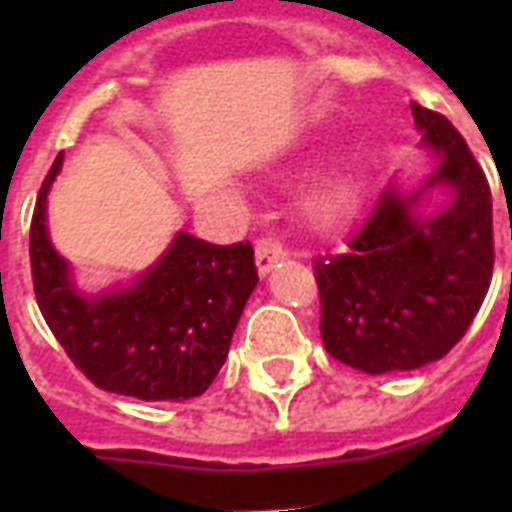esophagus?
<instances>
[{
	"label": "esophagus",
	"mask_w": 512,
	"mask_h": 512,
	"mask_svg": "<svg viewBox=\"0 0 512 512\" xmlns=\"http://www.w3.org/2000/svg\"><path fill=\"white\" fill-rule=\"evenodd\" d=\"M287 257V249L281 247L276 239H260L255 247V260H257V271L260 276H268V273L276 268Z\"/></svg>",
	"instance_id": "34e87169"
}]
</instances>
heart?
Returning <instances> with one entry per match:
<instances>
[{"mask_svg":"<svg viewBox=\"0 0 512 512\" xmlns=\"http://www.w3.org/2000/svg\"><path fill=\"white\" fill-rule=\"evenodd\" d=\"M358 201H361L358 180L348 172H340V175L327 177L324 183L316 185L305 196V217L321 231H332V228H340L345 220L353 217V212L358 209Z\"/></svg>","mask_w":512,"mask_h":512,"instance_id":"1","label":"heart"}]
</instances>
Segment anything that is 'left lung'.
Segmentation results:
<instances>
[{
    "label": "left lung",
    "instance_id": "left-lung-1",
    "mask_svg": "<svg viewBox=\"0 0 512 512\" xmlns=\"http://www.w3.org/2000/svg\"><path fill=\"white\" fill-rule=\"evenodd\" d=\"M436 167L417 188L390 183L348 252L319 257L321 337L329 356L366 374L420 369L468 332L494 268L492 191L446 116L412 103ZM433 187L453 199L422 213Z\"/></svg>",
    "mask_w": 512,
    "mask_h": 512
}]
</instances>
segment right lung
<instances>
[{"label": "right lung", "mask_w": 512, "mask_h": 512, "mask_svg": "<svg viewBox=\"0 0 512 512\" xmlns=\"http://www.w3.org/2000/svg\"><path fill=\"white\" fill-rule=\"evenodd\" d=\"M60 167L63 154L44 177L31 220V276L47 327L68 358L108 393L140 401L201 396L225 364L257 287L249 241L217 247L177 231L132 284L82 292L47 228V193Z\"/></svg>", "instance_id": "add662e5"}]
</instances>
